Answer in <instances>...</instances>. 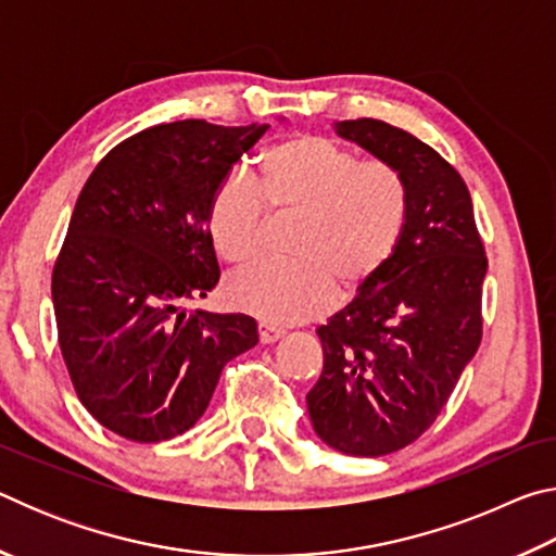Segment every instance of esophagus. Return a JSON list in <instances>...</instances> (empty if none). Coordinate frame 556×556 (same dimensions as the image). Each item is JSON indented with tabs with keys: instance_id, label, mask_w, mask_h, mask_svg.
<instances>
[{
	"instance_id": "1",
	"label": "esophagus",
	"mask_w": 556,
	"mask_h": 556,
	"mask_svg": "<svg viewBox=\"0 0 556 556\" xmlns=\"http://www.w3.org/2000/svg\"><path fill=\"white\" fill-rule=\"evenodd\" d=\"M257 333H260V343L262 345H269V343H277L281 336H285V331H279V328H271V326H267V324H260V328H257Z\"/></svg>"
}]
</instances>
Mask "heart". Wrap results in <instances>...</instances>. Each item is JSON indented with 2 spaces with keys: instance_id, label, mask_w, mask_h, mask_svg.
I'll list each match as a JSON object with an SVG mask.
<instances>
[{
  "instance_id": "b5f03b06",
  "label": "heart",
  "mask_w": 556,
  "mask_h": 556,
  "mask_svg": "<svg viewBox=\"0 0 556 556\" xmlns=\"http://www.w3.org/2000/svg\"><path fill=\"white\" fill-rule=\"evenodd\" d=\"M299 213L289 265L257 262L225 285L232 308L267 326L312 321L331 296H351L388 265L409 218V193L397 168L361 162L351 149L296 135L267 149L257 184L230 176L215 191L208 235L218 255H257L267 211Z\"/></svg>"
}]
</instances>
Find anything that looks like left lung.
Wrapping results in <instances>:
<instances>
[{
  "mask_svg": "<svg viewBox=\"0 0 556 556\" xmlns=\"http://www.w3.org/2000/svg\"><path fill=\"white\" fill-rule=\"evenodd\" d=\"M333 131L397 168L409 218L388 265L316 328L324 370L306 404L324 444L384 456L434 425L473 361L488 260L464 178L439 152L382 119H343Z\"/></svg>",
  "mask_w": 556,
  "mask_h": 556,
  "instance_id": "1",
  "label": "left lung"
}]
</instances>
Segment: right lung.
Returning a JSON list of instances; mask_svg holds the SVG:
<instances>
[{"mask_svg":"<svg viewBox=\"0 0 556 556\" xmlns=\"http://www.w3.org/2000/svg\"><path fill=\"white\" fill-rule=\"evenodd\" d=\"M267 129L149 127L83 186L51 296L73 388L119 437L154 444L184 434L208 409L225 365L260 341L255 318L186 312L184 301L218 285L211 201Z\"/></svg>","mask_w":556,"mask_h":556,"instance_id":"obj_1","label":"right lung"}]
</instances>
